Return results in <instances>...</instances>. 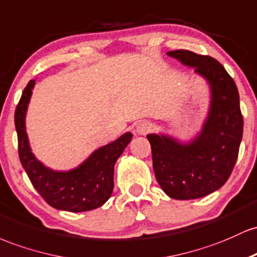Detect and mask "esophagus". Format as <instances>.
<instances>
[{
  "mask_svg": "<svg viewBox=\"0 0 257 257\" xmlns=\"http://www.w3.org/2000/svg\"><path fill=\"white\" fill-rule=\"evenodd\" d=\"M152 130V123L147 120H142L136 125V132L138 135H147L148 132H151Z\"/></svg>",
  "mask_w": 257,
  "mask_h": 257,
  "instance_id": "1",
  "label": "esophagus"
}]
</instances>
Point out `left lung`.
<instances>
[{
  "instance_id": "1",
  "label": "left lung",
  "mask_w": 257,
  "mask_h": 257,
  "mask_svg": "<svg viewBox=\"0 0 257 257\" xmlns=\"http://www.w3.org/2000/svg\"><path fill=\"white\" fill-rule=\"evenodd\" d=\"M194 68L211 86V106L203 131L195 141L181 144L172 138L148 135L153 169L169 197L198 199L221 188L238 159L243 137V115L234 80L220 62L187 50L167 52Z\"/></svg>"
}]
</instances>
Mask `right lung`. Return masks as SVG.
Listing matches in <instances>:
<instances>
[{"label": "right lung", "instance_id": "add662e5", "mask_svg": "<svg viewBox=\"0 0 257 257\" xmlns=\"http://www.w3.org/2000/svg\"><path fill=\"white\" fill-rule=\"evenodd\" d=\"M35 80H30L23 91L14 114L18 154L34 188L54 209L82 212L97 209L110 198L114 188V165L132 135H122L108 146L97 149L82 165L69 172L52 171L36 160L30 151L25 132V113Z\"/></svg>", "mask_w": 257, "mask_h": 257}]
</instances>
